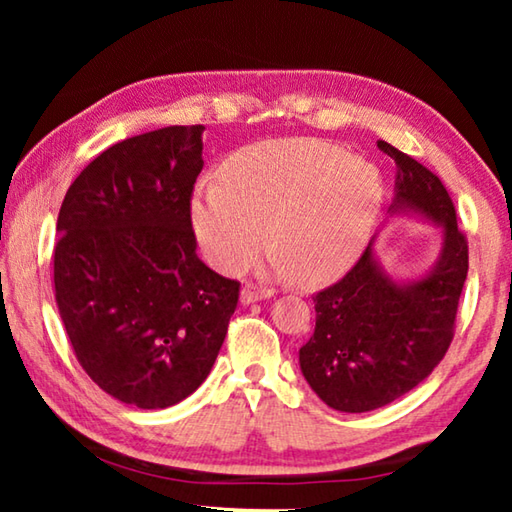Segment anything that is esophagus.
Masks as SVG:
<instances>
[{
	"mask_svg": "<svg viewBox=\"0 0 512 512\" xmlns=\"http://www.w3.org/2000/svg\"><path fill=\"white\" fill-rule=\"evenodd\" d=\"M271 296H273V289L262 287V284H246V287L241 289V302H244V305H250V302H257L264 298H271Z\"/></svg>",
	"mask_w": 512,
	"mask_h": 512,
	"instance_id": "1",
	"label": "esophagus"
}]
</instances>
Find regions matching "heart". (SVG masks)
<instances>
[{
	"instance_id": "1",
	"label": "heart",
	"mask_w": 512,
	"mask_h": 512,
	"mask_svg": "<svg viewBox=\"0 0 512 512\" xmlns=\"http://www.w3.org/2000/svg\"><path fill=\"white\" fill-rule=\"evenodd\" d=\"M386 198L375 164L323 140H271L237 151L221 180H201L192 225L203 255L237 273L268 241L277 273L325 284L370 244Z\"/></svg>"
}]
</instances>
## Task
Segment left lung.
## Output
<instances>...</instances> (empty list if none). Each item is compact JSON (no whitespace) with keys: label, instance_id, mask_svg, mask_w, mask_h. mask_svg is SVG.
<instances>
[{"label":"left lung","instance_id":"1","mask_svg":"<svg viewBox=\"0 0 512 512\" xmlns=\"http://www.w3.org/2000/svg\"><path fill=\"white\" fill-rule=\"evenodd\" d=\"M377 146L397 167L391 210L443 225V250L427 277L397 284L368 246L339 282L314 296L316 329L300 348V368L320 400L343 413L391 404L431 375L452 345L470 266L443 180L388 142Z\"/></svg>","mask_w":512,"mask_h":512}]
</instances>
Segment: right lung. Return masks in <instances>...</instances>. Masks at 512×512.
I'll return each mask as SVG.
<instances>
[{"instance_id": "add662e5", "label": "right lung", "mask_w": 512, "mask_h": 512, "mask_svg": "<svg viewBox=\"0 0 512 512\" xmlns=\"http://www.w3.org/2000/svg\"><path fill=\"white\" fill-rule=\"evenodd\" d=\"M205 126H167L103 151L58 214L54 284L76 359L108 395L167 409L210 375L237 280L196 255L192 194Z\"/></svg>"}]
</instances>
